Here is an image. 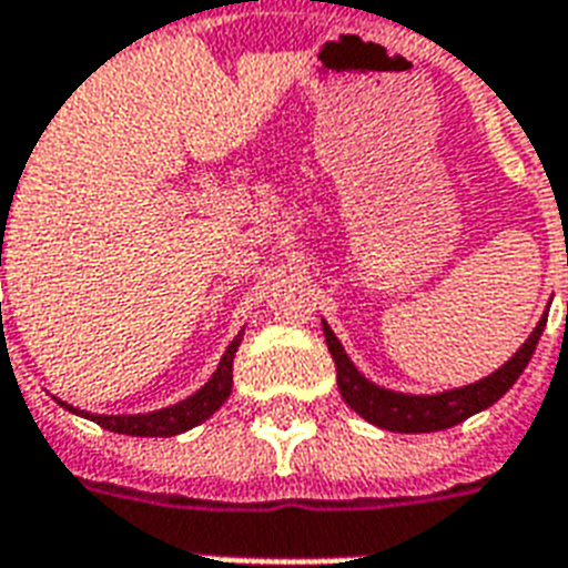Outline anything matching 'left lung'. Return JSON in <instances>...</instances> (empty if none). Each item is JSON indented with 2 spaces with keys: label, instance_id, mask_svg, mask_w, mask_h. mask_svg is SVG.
<instances>
[{
  "label": "left lung",
  "instance_id": "left-lung-1",
  "mask_svg": "<svg viewBox=\"0 0 568 568\" xmlns=\"http://www.w3.org/2000/svg\"><path fill=\"white\" fill-rule=\"evenodd\" d=\"M546 329V318L539 321L537 329L530 333V338L519 347V354L513 356L510 363L501 365L498 372L489 374L486 379L475 383V386L454 388V392H442V395H400V392H388L356 372L354 363L347 359L345 347L333 336V329L324 324V338L333 359H336V377L338 392L345 397V404L351 409L363 415L365 422L377 424L383 430L395 433H433L454 427V424L466 422L468 415L480 413L486 406H493L507 388L519 379L525 372V365L530 363V356L537 351V342Z\"/></svg>",
  "mask_w": 568,
  "mask_h": 568
}]
</instances>
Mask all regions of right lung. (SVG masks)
Segmentation results:
<instances>
[{"label": "right lung", "mask_w": 568, "mask_h": 568, "mask_svg": "<svg viewBox=\"0 0 568 568\" xmlns=\"http://www.w3.org/2000/svg\"><path fill=\"white\" fill-rule=\"evenodd\" d=\"M241 345V333L232 338V345L226 347V354H223L221 365H217V372L214 377L205 383L196 395H191L189 400H182V404H173L168 409H159V413H146V415H91L82 413V409H73L70 404L67 406L70 413H79L84 418H91L100 427L111 433H126V436H176V433H185L196 424H203L214 409H221L223 400L230 397L232 392V356L239 351Z\"/></svg>", "instance_id": "1"}]
</instances>
